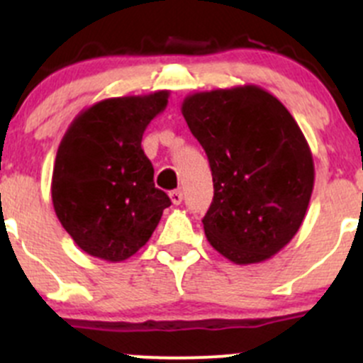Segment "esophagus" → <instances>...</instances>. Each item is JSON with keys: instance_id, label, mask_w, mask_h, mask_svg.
I'll use <instances>...</instances> for the list:
<instances>
[{"instance_id": "34e87169", "label": "esophagus", "mask_w": 363, "mask_h": 363, "mask_svg": "<svg viewBox=\"0 0 363 363\" xmlns=\"http://www.w3.org/2000/svg\"><path fill=\"white\" fill-rule=\"evenodd\" d=\"M170 200H172V203L174 205H179L182 202V191L181 189H174V191L170 193Z\"/></svg>"}]
</instances>
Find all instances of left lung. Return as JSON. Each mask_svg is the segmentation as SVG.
<instances>
[{"mask_svg": "<svg viewBox=\"0 0 363 363\" xmlns=\"http://www.w3.org/2000/svg\"><path fill=\"white\" fill-rule=\"evenodd\" d=\"M182 116L211 164L208 242L239 265L279 252L298 232L314 186L313 155L291 113L262 87L240 86L191 94Z\"/></svg>", "mask_w": 363, "mask_h": 363, "instance_id": "8db88e82", "label": "left lung"}]
</instances>
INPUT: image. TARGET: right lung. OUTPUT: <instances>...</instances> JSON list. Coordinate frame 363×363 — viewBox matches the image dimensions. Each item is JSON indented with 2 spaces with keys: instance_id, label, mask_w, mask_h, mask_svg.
<instances>
[{
  "instance_id": "1",
  "label": "right lung",
  "mask_w": 363,
  "mask_h": 363,
  "mask_svg": "<svg viewBox=\"0 0 363 363\" xmlns=\"http://www.w3.org/2000/svg\"><path fill=\"white\" fill-rule=\"evenodd\" d=\"M168 91L108 98L73 119L52 174L57 219L77 246L123 262L151 239L170 199L155 186L142 135L164 111Z\"/></svg>"
}]
</instances>
